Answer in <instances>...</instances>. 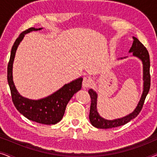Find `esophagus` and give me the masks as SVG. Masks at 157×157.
Masks as SVG:
<instances>
[{
    "mask_svg": "<svg viewBox=\"0 0 157 157\" xmlns=\"http://www.w3.org/2000/svg\"><path fill=\"white\" fill-rule=\"evenodd\" d=\"M91 80L89 78H87V77H84L83 79V83H82V85H83V88H89L91 86Z\"/></svg>",
    "mask_w": 157,
    "mask_h": 157,
    "instance_id": "obj_1",
    "label": "esophagus"
}]
</instances>
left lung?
<instances>
[{
    "mask_svg": "<svg viewBox=\"0 0 157 157\" xmlns=\"http://www.w3.org/2000/svg\"><path fill=\"white\" fill-rule=\"evenodd\" d=\"M134 42H133L132 48H130L129 52H132L133 55L138 57L143 62L144 65V91L141 96V98L139 101L138 106L135 110L132 113L126 116L121 119H118L113 120V121H109L103 119L98 115L96 109V101H97V94L94 92L92 89L89 91V94L91 97V107H90V113H89V120L94 126L98 128H114L117 126L124 125L131 120L136 118L140 111L142 109L143 105L144 104L145 98L147 97L148 93L150 89V85H151V76H150V59L149 54L146 47L137 39L136 38L133 37Z\"/></svg>",
    "mask_w": 157,
    "mask_h": 157,
    "instance_id": "obj_1",
    "label": "left lung"
}]
</instances>
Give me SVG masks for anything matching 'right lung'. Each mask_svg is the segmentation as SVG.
Returning a JSON list of instances; mask_svg holds the SVG:
<instances>
[{
  "label": "right lung",
  "instance_id": "obj_1",
  "mask_svg": "<svg viewBox=\"0 0 157 157\" xmlns=\"http://www.w3.org/2000/svg\"><path fill=\"white\" fill-rule=\"evenodd\" d=\"M40 29L30 28L23 31L13 45L10 60L8 64L7 79L9 85L13 103L17 110L28 119L44 124H55L61 121L65 113L66 105L75 93L81 89L82 78H79L70 83L64 85L61 89L52 95L40 100H30L21 96L15 87L13 81V63L18 44L25 33Z\"/></svg>",
  "mask_w": 157,
  "mask_h": 157
}]
</instances>
